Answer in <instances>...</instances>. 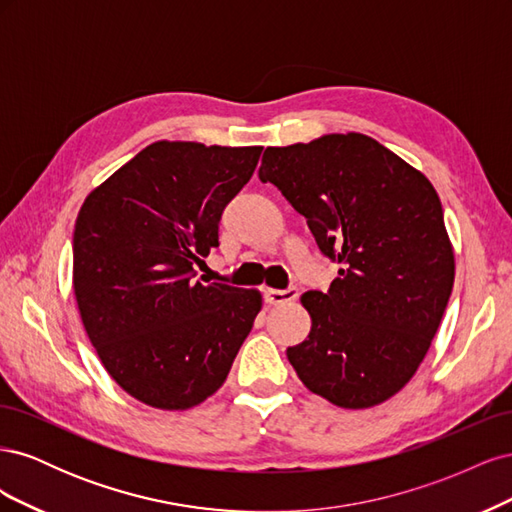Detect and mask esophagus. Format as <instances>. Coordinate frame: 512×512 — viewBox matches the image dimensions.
Masks as SVG:
<instances>
[{
    "instance_id": "obj_1",
    "label": "esophagus",
    "mask_w": 512,
    "mask_h": 512,
    "mask_svg": "<svg viewBox=\"0 0 512 512\" xmlns=\"http://www.w3.org/2000/svg\"><path fill=\"white\" fill-rule=\"evenodd\" d=\"M299 297L297 288H288V290H277V288H267L265 290V301L269 305H286Z\"/></svg>"
}]
</instances>
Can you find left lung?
I'll return each mask as SVG.
<instances>
[{"label":"left lung","instance_id":"8db88e82","mask_svg":"<svg viewBox=\"0 0 512 512\" xmlns=\"http://www.w3.org/2000/svg\"><path fill=\"white\" fill-rule=\"evenodd\" d=\"M307 220L339 277L305 292V342L286 350L309 391L363 410L399 393L436 335L455 254L431 181L359 132L267 147L258 170Z\"/></svg>","mask_w":512,"mask_h":512}]
</instances>
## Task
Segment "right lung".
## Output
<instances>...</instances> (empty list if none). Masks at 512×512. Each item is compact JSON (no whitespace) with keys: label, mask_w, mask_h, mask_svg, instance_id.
Returning <instances> with one entry per match:
<instances>
[{"label":"right lung","mask_w":512,"mask_h":512,"mask_svg":"<svg viewBox=\"0 0 512 512\" xmlns=\"http://www.w3.org/2000/svg\"><path fill=\"white\" fill-rule=\"evenodd\" d=\"M262 147L158 141L85 198L72 284L104 369L143 404L188 410L224 384L262 307L258 290L207 284L224 207Z\"/></svg>","instance_id":"obj_1"}]
</instances>
